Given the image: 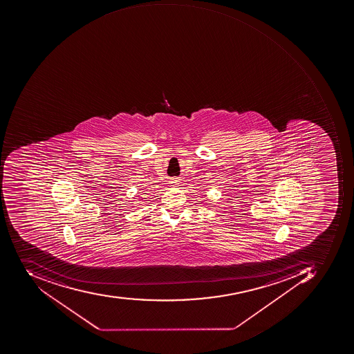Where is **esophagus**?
<instances>
[{
	"instance_id": "obj_1",
	"label": "esophagus",
	"mask_w": 354,
	"mask_h": 354,
	"mask_svg": "<svg viewBox=\"0 0 354 354\" xmlns=\"http://www.w3.org/2000/svg\"><path fill=\"white\" fill-rule=\"evenodd\" d=\"M169 183H171L173 187H177L179 185V179L178 178H173L169 180Z\"/></svg>"
}]
</instances>
